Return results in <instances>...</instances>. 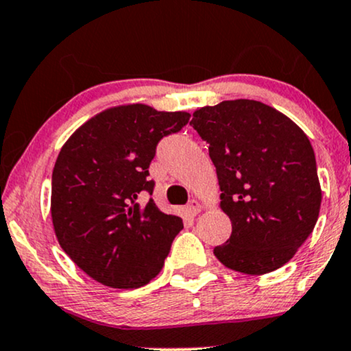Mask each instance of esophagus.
Wrapping results in <instances>:
<instances>
[{
	"mask_svg": "<svg viewBox=\"0 0 351 351\" xmlns=\"http://www.w3.org/2000/svg\"><path fill=\"white\" fill-rule=\"evenodd\" d=\"M186 210L189 214H191V216H196V214H199L201 213V204H199V201H196V199H191L188 202V206H186Z\"/></svg>",
	"mask_w": 351,
	"mask_h": 351,
	"instance_id": "34e87169",
	"label": "esophagus"
}]
</instances>
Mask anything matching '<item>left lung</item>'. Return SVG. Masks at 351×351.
Here are the masks:
<instances>
[{
    "label": "left lung",
    "instance_id": "obj_1",
    "mask_svg": "<svg viewBox=\"0 0 351 351\" xmlns=\"http://www.w3.org/2000/svg\"><path fill=\"white\" fill-rule=\"evenodd\" d=\"M189 124L209 145L232 222L214 255L227 268L265 274L281 268L319 219L322 189L314 149L289 117L253 99L222 101Z\"/></svg>",
    "mask_w": 351,
    "mask_h": 351
}]
</instances>
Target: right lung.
<instances>
[{
	"instance_id": "right-lung-1",
	"label": "right lung",
	"mask_w": 351,
	"mask_h": 351,
	"mask_svg": "<svg viewBox=\"0 0 351 351\" xmlns=\"http://www.w3.org/2000/svg\"><path fill=\"white\" fill-rule=\"evenodd\" d=\"M188 112L129 104L99 112L66 141L52 173V222L63 252L101 285L135 289L163 268L183 221L152 196L157 145Z\"/></svg>"
}]
</instances>
